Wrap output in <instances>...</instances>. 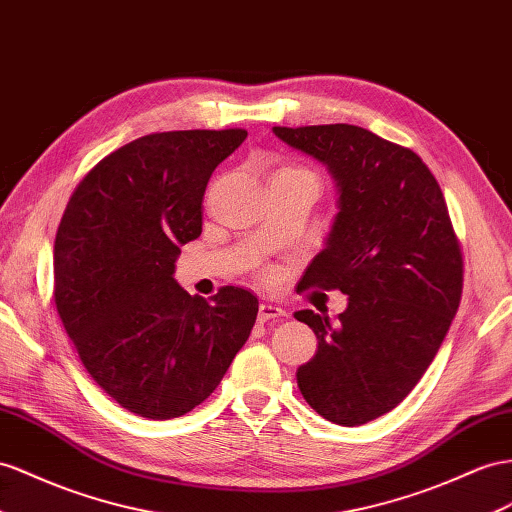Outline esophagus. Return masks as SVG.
Listing matches in <instances>:
<instances>
[{
  "label": "esophagus",
  "instance_id": "34e87169",
  "mask_svg": "<svg viewBox=\"0 0 512 512\" xmlns=\"http://www.w3.org/2000/svg\"><path fill=\"white\" fill-rule=\"evenodd\" d=\"M285 316H287L285 309H281L279 305H272V303H261V305H259V320H261V322L283 320Z\"/></svg>",
  "mask_w": 512,
  "mask_h": 512
}]
</instances>
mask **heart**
<instances>
[{
    "mask_svg": "<svg viewBox=\"0 0 512 512\" xmlns=\"http://www.w3.org/2000/svg\"><path fill=\"white\" fill-rule=\"evenodd\" d=\"M283 168H287V170H296V173H303V175H309V177H316L311 173V170H307V168H303V166H283ZM318 179V177H316Z\"/></svg>",
    "mask_w": 512,
    "mask_h": 512,
    "instance_id": "obj_1",
    "label": "heart"
}]
</instances>
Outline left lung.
<instances>
[{"mask_svg": "<svg viewBox=\"0 0 512 512\" xmlns=\"http://www.w3.org/2000/svg\"><path fill=\"white\" fill-rule=\"evenodd\" d=\"M329 166L339 212L296 292L339 290L333 322L296 311L318 337L296 370L303 398L339 426H361L409 396L448 333L463 294V253L435 175L411 149L335 123L272 127Z\"/></svg>", "mask_w": 512, "mask_h": 512, "instance_id": "obj_1", "label": "left lung"}]
</instances>
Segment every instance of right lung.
Listing matches in <instances>:
<instances>
[{"label":"right lung","mask_w":512,"mask_h":512,"mask_svg":"<svg viewBox=\"0 0 512 512\" xmlns=\"http://www.w3.org/2000/svg\"><path fill=\"white\" fill-rule=\"evenodd\" d=\"M246 129L142 136L77 183L54 244V300L93 381L123 409L173 419L199 406L251 335L257 298L225 285L209 300L173 279L203 225V194Z\"/></svg>","instance_id":"obj_1"}]
</instances>
